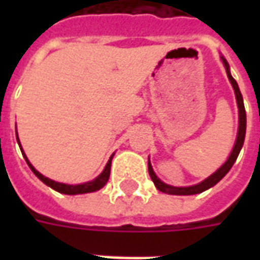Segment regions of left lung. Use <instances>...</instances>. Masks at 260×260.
<instances>
[{
	"label": "left lung",
	"instance_id": "left-lung-1",
	"mask_svg": "<svg viewBox=\"0 0 260 260\" xmlns=\"http://www.w3.org/2000/svg\"><path fill=\"white\" fill-rule=\"evenodd\" d=\"M223 59V64L225 67V71H227V76H229L230 82H231V85L234 87L235 91V99H237V104H238V110H240V126H238V135H237V141H235L234 149H233V152L230 154L229 160L225 161V163L220 167V169L212 174L209 178H206L205 181H202L201 184H198V185H192V186H185V188H177V186H171L167 185V184H164L161 181L158 180L157 175L154 174V171L152 169V164L149 161V174H150V178L154 182V185L157 188L158 191L164 192V193H169V195H195V193H201V192L206 191L209 188H212L217 184L218 181L223 178L224 175L227 174L230 171V169L233 167V164L235 163V160L238 157V154L241 152V147L244 145V139H245V131H246V114H245V107H244V100H242V94H241L240 87L237 85V82L235 79L231 76L230 74V67L229 62L225 61L224 57H221Z\"/></svg>",
	"mask_w": 260,
	"mask_h": 260
}]
</instances>
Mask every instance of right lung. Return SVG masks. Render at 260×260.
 Returning a JSON list of instances; mask_svg holds the SVG:
<instances>
[{"mask_svg": "<svg viewBox=\"0 0 260 260\" xmlns=\"http://www.w3.org/2000/svg\"><path fill=\"white\" fill-rule=\"evenodd\" d=\"M16 139H18V135H16ZM20 149H22V147H20ZM22 153H23V150H22ZM23 156H25V153H23ZM25 158L26 161H27V164H29V167L31 169V171H33V173L37 175V178H40L46 185H48L50 188H53V189H55L57 192L65 193V195H78V193H87V192L99 191L100 188H103V186L107 184L108 178H110V170H111V160H113V156L108 160V163L107 166H106L104 171L97 177L96 180L90 181V182H86V184H79V185H67V184H61V182H55V181L50 180L47 177H44V175L40 174V173L29 163V160H27L26 156Z\"/></svg>", "mask_w": 260, "mask_h": 260, "instance_id": "obj_1", "label": "right lung"}]
</instances>
